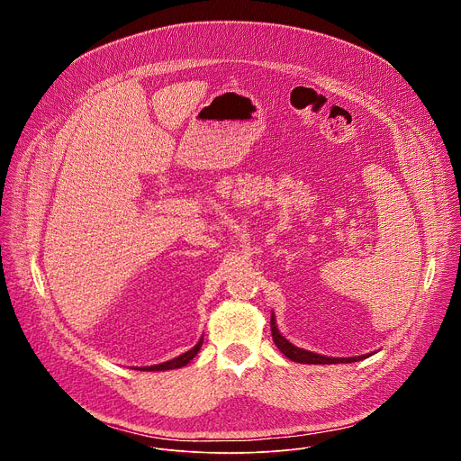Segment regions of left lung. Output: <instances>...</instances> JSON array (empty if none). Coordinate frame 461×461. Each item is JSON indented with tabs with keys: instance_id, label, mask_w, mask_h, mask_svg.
<instances>
[{
	"instance_id": "8db88e82",
	"label": "left lung",
	"mask_w": 461,
	"mask_h": 461,
	"mask_svg": "<svg viewBox=\"0 0 461 461\" xmlns=\"http://www.w3.org/2000/svg\"><path fill=\"white\" fill-rule=\"evenodd\" d=\"M270 324H272V338H274V343L276 347L290 359V361H295V363H303V365H334V363H354V361H361L365 357H368L370 354H365V356H357V357H328V356H321V354H315V352H310V350H304V348H299L295 345H292L277 328V322H276V315L272 312V319H270Z\"/></svg>"
}]
</instances>
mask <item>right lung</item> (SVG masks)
Listing matches in <instances>:
<instances>
[{"instance_id":"1","label":"right lung","mask_w":461,"mask_h":461,"mask_svg":"<svg viewBox=\"0 0 461 461\" xmlns=\"http://www.w3.org/2000/svg\"><path fill=\"white\" fill-rule=\"evenodd\" d=\"M203 341H204V338H201L199 339V343H196L191 350H187V352H184V354H180L178 357H175V359H169V361H164V363H160V365H153V366H140V370H146V372H160V370H173V368H182V366H185L196 354H199V350H201V347H203Z\"/></svg>"}]
</instances>
